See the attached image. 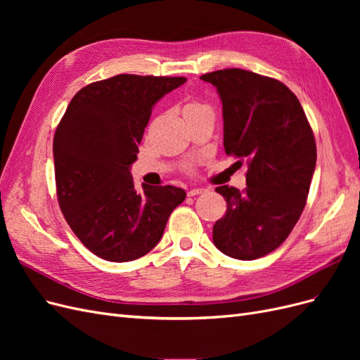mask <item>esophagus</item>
<instances>
[{
	"label": "esophagus",
	"instance_id": "34e87169",
	"mask_svg": "<svg viewBox=\"0 0 360 360\" xmlns=\"http://www.w3.org/2000/svg\"><path fill=\"white\" fill-rule=\"evenodd\" d=\"M202 192H205L204 188H193V189H191V191L188 192V195H189V197H195V195H200V193H202Z\"/></svg>",
	"mask_w": 360,
	"mask_h": 360
}]
</instances>
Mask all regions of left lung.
Masks as SVG:
<instances>
[{"label": "left lung", "mask_w": 360, "mask_h": 360, "mask_svg": "<svg viewBox=\"0 0 360 360\" xmlns=\"http://www.w3.org/2000/svg\"><path fill=\"white\" fill-rule=\"evenodd\" d=\"M222 101L224 147L246 159V189L219 186L226 213L213 243L237 259L264 257L284 243L307 204L317 160L303 108L287 85L243 69L205 73Z\"/></svg>", "instance_id": "left-lung-1"}]
</instances>
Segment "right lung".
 I'll use <instances>...</instances> for the list:
<instances>
[{
	"label": "right lung",
	"mask_w": 360,
	"mask_h": 360,
	"mask_svg": "<svg viewBox=\"0 0 360 360\" xmlns=\"http://www.w3.org/2000/svg\"><path fill=\"white\" fill-rule=\"evenodd\" d=\"M186 82L183 76L117 75L73 96L53 135L60 209L75 236L97 257L126 263L146 255L186 198L176 186L136 192V160L155 103Z\"/></svg>",
	"instance_id": "right-lung-1"
}]
</instances>
